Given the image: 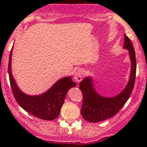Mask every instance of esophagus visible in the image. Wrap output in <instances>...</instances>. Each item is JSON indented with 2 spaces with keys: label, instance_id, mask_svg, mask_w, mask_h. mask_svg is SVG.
<instances>
[{
  "label": "esophagus",
  "instance_id": "34e87169",
  "mask_svg": "<svg viewBox=\"0 0 147 147\" xmlns=\"http://www.w3.org/2000/svg\"><path fill=\"white\" fill-rule=\"evenodd\" d=\"M83 76H84V72H83L82 69H78L74 74V80H75V82H80L82 80Z\"/></svg>",
  "mask_w": 147,
  "mask_h": 147
}]
</instances>
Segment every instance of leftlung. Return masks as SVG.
<instances>
[{"mask_svg": "<svg viewBox=\"0 0 147 147\" xmlns=\"http://www.w3.org/2000/svg\"><path fill=\"white\" fill-rule=\"evenodd\" d=\"M124 48L129 50L131 69L128 84L119 95L111 98L100 96L96 92L90 78H85L80 83L83 97L81 115L83 119L89 122H99L115 116L125 105L132 92L135 82L137 63L134 46L126 35H124Z\"/></svg>", "mask_w": 147, "mask_h": 147, "instance_id": "left-lung-1", "label": "left lung"}]
</instances>
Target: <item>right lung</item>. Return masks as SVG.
<instances>
[{
	"label": "right lung",
	"mask_w": 147,
	"mask_h": 147,
	"mask_svg": "<svg viewBox=\"0 0 147 147\" xmlns=\"http://www.w3.org/2000/svg\"><path fill=\"white\" fill-rule=\"evenodd\" d=\"M12 49L8 63V75L13 94L18 105L33 116L44 120H53L58 117L64 103L67 92L76 86L71 77L63 78L57 81L50 90L43 94L29 96L18 89L11 73Z\"/></svg>",
	"instance_id": "right-lung-1"
}]
</instances>
